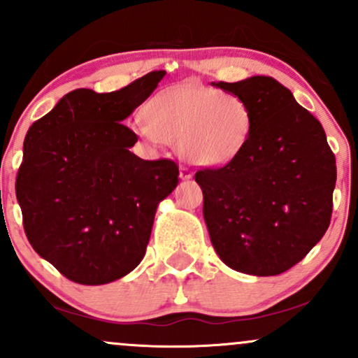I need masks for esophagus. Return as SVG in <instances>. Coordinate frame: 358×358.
<instances>
[{"label": "esophagus", "instance_id": "obj_1", "mask_svg": "<svg viewBox=\"0 0 358 358\" xmlns=\"http://www.w3.org/2000/svg\"><path fill=\"white\" fill-rule=\"evenodd\" d=\"M192 175H193V171H192L190 166H187V165L180 166V178H183V180L192 178Z\"/></svg>", "mask_w": 358, "mask_h": 358}]
</instances>
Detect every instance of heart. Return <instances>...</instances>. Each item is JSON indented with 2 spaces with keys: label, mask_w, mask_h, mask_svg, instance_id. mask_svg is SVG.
Wrapping results in <instances>:
<instances>
[{
  "label": "heart",
  "mask_w": 358,
  "mask_h": 358,
  "mask_svg": "<svg viewBox=\"0 0 358 358\" xmlns=\"http://www.w3.org/2000/svg\"><path fill=\"white\" fill-rule=\"evenodd\" d=\"M252 126V109L241 96L187 82L156 96L136 131L151 145L178 146L188 162L217 166L244 150Z\"/></svg>",
  "instance_id": "obj_1"
}]
</instances>
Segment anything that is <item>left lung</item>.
<instances>
[{
	"label": "left lung",
	"mask_w": 358,
	"mask_h": 358,
	"mask_svg": "<svg viewBox=\"0 0 358 358\" xmlns=\"http://www.w3.org/2000/svg\"><path fill=\"white\" fill-rule=\"evenodd\" d=\"M213 85L248 101L254 126L236 158L195 173L212 245L229 268L276 276L330 225L335 155L318 119L273 77Z\"/></svg>",
	"instance_id": "left-lung-1"
}]
</instances>
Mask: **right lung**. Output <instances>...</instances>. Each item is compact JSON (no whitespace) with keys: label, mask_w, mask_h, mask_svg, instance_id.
I'll list each match as a JSON object with an SVG mask.
<instances>
[{"label":"right lung","mask_w":358,"mask_h":358,"mask_svg":"<svg viewBox=\"0 0 358 358\" xmlns=\"http://www.w3.org/2000/svg\"><path fill=\"white\" fill-rule=\"evenodd\" d=\"M165 71L116 92L77 89L28 129L16 199L31 248L79 285H106L141 262L158 203L178 183L171 159L138 158L122 121Z\"/></svg>","instance_id":"right-lung-1"}]
</instances>
